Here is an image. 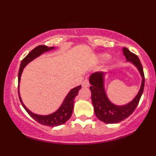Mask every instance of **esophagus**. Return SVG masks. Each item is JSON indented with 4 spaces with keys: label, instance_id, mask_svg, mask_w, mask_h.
I'll list each match as a JSON object with an SVG mask.
<instances>
[{
    "label": "esophagus",
    "instance_id": "34e87169",
    "mask_svg": "<svg viewBox=\"0 0 156 156\" xmlns=\"http://www.w3.org/2000/svg\"><path fill=\"white\" fill-rule=\"evenodd\" d=\"M90 86V83H89V80L87 79H85L82 83V86L83 87H89Z\"/></svg>",
    "mask_w": 156,
    "mask_h": 156
}]
</instances>
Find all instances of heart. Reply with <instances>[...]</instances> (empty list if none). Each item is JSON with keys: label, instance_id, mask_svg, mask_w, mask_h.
<instances>
[{"label": "heart", "instance_id": "obj_1", "mask_svg": "<svg viewBox=\"0 0 156 156\" xmlns=\"http://www.w3.org/2000/svg\"><path fill=\"white\" fill-rule=\"evenodd\" d=\"M102 57H104V58H105V57H108V55H107V54H103V55L102 56Z\"/></svg>", "mask_w": 156, "mask_h": 156}]
</instances>
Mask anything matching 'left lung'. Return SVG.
<instances>
[{
    "label": "left lung",
    "instance_id": "8db88e82",
    "mask_svg": "<svg viewBox=\"0 0 156 156\" xmlns=\"http://www.w3.org/2000/svg\"><path fill=\"white\" fill-rule=\"evenodd\" d=\"M123 51L127 61L132 62L140 72L142 77V86L138 94L130 103L124 106H116L108 100L105 92L103 87V73H93L89 78L91 83L90 90L91 91V100L97 117L104 123H119L132 115L137 107L144 91V75L140 59L136 54L131 52L127 48H123Z\"/></svg>",
    "mask_w": 156,
    "mask_h": 156
}]
</instances>
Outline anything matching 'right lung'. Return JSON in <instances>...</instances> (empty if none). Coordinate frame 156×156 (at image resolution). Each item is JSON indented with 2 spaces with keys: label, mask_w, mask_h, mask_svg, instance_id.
<instances>
[{
  "label": "right lung",
  "mask_w": 156,
  "mask_h": 156,
  "mask_svg": "<svg viewBox=\"0 0 156 156\" xmlns=\"http://www.w3.org/2000/svg\"><path fill=\"white\" fill-rule=\"evenodd\" d=\"M54 47H48L47 46H44V45H40L37 46L35 48L30 52L29 54L22 60L21 65H20V70L18 73V83L20 82V77H21L22 73L23 71L24 67L27 65L30 62L34 59L35 58L38 57L41 54H43L45 51H48L51 49H53ZM19 89V85H18ZM81 89V86H78V87L74 88V89L71 90L69 92L67 97H65V100L62 105L61 107L59 108L57 111H56L54 113L48 115H39L33 113V112L30 111L28 109L24 106V105L22 103L21 97L20 96V91L18 89L19 94V98H20V102H21L23 108L25 109L27 113L33 118V119L35 120L37 123H41V124L44 126H57L62 125L65 123V122L68 121L70 119L71 115H72L73 111V104H74V99L78 94L79 90Z\"/></svg>",
  "instance_id": "1"
}]
</instances>
